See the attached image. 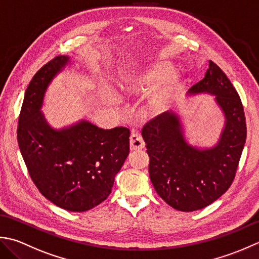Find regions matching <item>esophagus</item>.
Instances as JSON below:
<instances>
[{
	"mask_svg": "<svg viewBox=\"0 0 259 259\" xmlns=\"http://www.w3.org/2000/svg\"><path fill=\"white\" fill-rule=\"evenodd\" d=\"M144 141L142 140L141 135L139 134V132L136 131H132L131 134V139H130V146H131V151L135 152V151H141L142 149H144Z\"/></svg>",
	"mask_w": 259,
	"mask_h": 259,
	"instance_id": "esophagus-1",
	"label": "esophagus"
}]
</instances>
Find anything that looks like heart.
Masks as SVG:
<instances>
[{"mask_svg": "<svg viewBox=\"0 0 259 259\" xmlns=\"http://www.w3.org/2000/svg\"><path fill=\"white\" fill-rule=\"evenodd\" d=\"M173 73L174 67L168 62L132 68L119 76L118 87L120 92L126 95L145 93L159 87L173 76ZM183 86L184 82L180 77H172L161 89L152 95L149 100L150 109L156 115L166 112L180 97ZM99 96L102 102L108 106H116L119 104V95L112 87L100 88Z\"/></svg>", "mask_w": 259, "mask_h": 259, "instance_id": "1", "label": "heart"}]
</instances>
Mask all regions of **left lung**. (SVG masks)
Here are the masks:
<instances>
[{"label":"left lung","instance_id":"1","mask_svg":"<svg viewBox=\"0 0 259 259\" xmlns=\"http://www.w3.org/2000/svg\"><path fill=\"white\" fill-rule=\"evenodd\" d=\"M189 95L210 94L225 116L218 143L210 149L190 145L177 114L165 112L147 122L142 136L150 156V179L157 194L184 212L202 209L229 189L246 142L247 127L239 95L225 72L209 61L205 76Z\"/></svg>","mask_w":259,"mask_h":259}]
</instances>
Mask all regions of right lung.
I'll return each instance as SVG.
<instances>
[{
    "mask_svg": "<svg viewBox=\"0 0 259 259\" xmlns=\"http://www.w3.org/2000/svg\"><path fill=\"white\" fill-rule=\"evenodd\" d=\"M70 59L58 56L38 70L25 91L18 142L25 165L42 196L73 212L91 210L112 192L130 153V130H103L80 120L55 130L41 113L45 94Z\"/></svg>",
    "mask_w": 259,
    "mask_h": 259,
    "instance_id": "add662e5",
    "label": "right lung"
}]
</instances>
